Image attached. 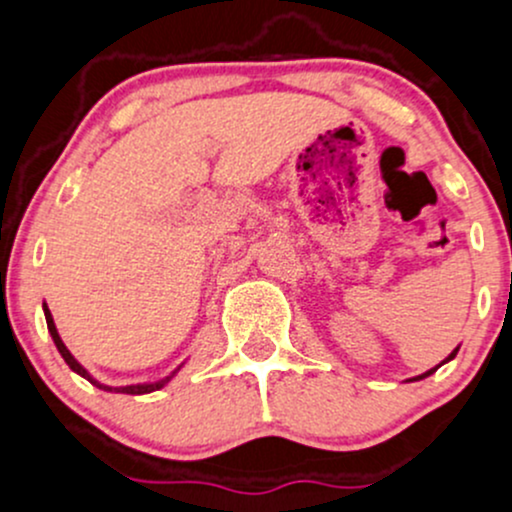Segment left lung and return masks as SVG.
<instances>
[{
	"label": "left lung",
	"instance_id": "left-lung-1",
	"mask_svg": "<svg viewBox=\"0 0 512 512\" xmlns=\"http://www.w3.org/2000/svg\"><path fill=\"white\" fill-rule=\"evenodd\" d=\"M456 351H459V348H456ZM456 351H454V353H451V355H449V358H446V360H451V358H454V355H456ZM446 360H444V363H446ZM439 365H441V363H439ZM439 365H437V368H439ZM437 368H434V370H437ZM434 370H429V373L419 375V378H427V375H432V373H434ZM419 378H417V380H419Z\"/></svg>",
	"mask_w": 512,
	"mask_h": 512
}]
</instances>
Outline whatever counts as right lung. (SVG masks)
<instances>
[{
    "instance_id": "add662e5",
    "label": "right lung",
    "mask_w": 512,
    "mask_h": 512,
    "mask_svg": "<svg viewBox=\"0 0 512 512\" xmlns=\"http://www.w3.org/2000/svg\"><path fill=\"white\" fill-rule=\"evenodd\" d=\"M43 314H46V324H48V331H51V336H53V343H56L58 353L63 355V360H66V363H68V368L75 370V373H78V375H83V378H85V380H90V383H93V385L102 387V390H110V392H112V390H115V392H127V395H144V392H154V390H159V387H164V383H169V378H166V380H161V383H154V385H127V387H107V385H100L98 380L90 378L88 370H85L83 365H80L78 360L73 358L71 351H68L66 346H63L61 336H58V331H56V324H53L51 311H48L46 306H43Z\"/></svg>"
}]
</instances>
